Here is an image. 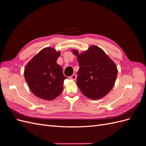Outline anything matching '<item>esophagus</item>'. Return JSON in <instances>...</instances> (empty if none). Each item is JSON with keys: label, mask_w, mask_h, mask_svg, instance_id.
Here are the masks:
<instances>
[{"label": "esophagus", "mask_w": 146, "mask_h": 146, "mask_svg": "<svg viewBox=\"0 0 146 146\" xmlns=\"http://www.w3.org/2000/svg\"><path fill=\"white\" fill-rule=\"evenodd\" d=\"M69 78L70 79V80H76V78H77V76L76 74H73L71 76L69 77Z\"/></svg>", "instance_id": "1"}]
</instances>
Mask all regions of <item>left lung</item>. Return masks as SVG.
I'll return each instance as SVG.
<instances>
[{"label": "left lung", "mask_w": 146, "mask_h": 146, "mask_svg": "<svg viewBox=\"0 0 146 146\" xmlns=\"http://www.w3.org/2000/svg\"><path fill=\"white\" fill-rule=\"evenodd\" d=\"M80 68L77 85L81 92L91 99L104 98L111 90L117 76L116 64L105 52L96 46H91L79 54L73 49Z\"/></svg>", "instance_id": "obj_1"}]
</instances>
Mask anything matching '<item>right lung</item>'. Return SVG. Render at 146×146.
<instances>
[{
    "label": "right lung",
    "mask_w": 146,
    "mask_h": 146,
    "mask_svg": "<svg viewBox=\"0 0 146 146\" xmlns=\"http://www.w3.org/2000/svg\"><path fill=\"white\" fill-rule=\"evenodd\" d=\"M61 52L54 48H43L25 66L24 77L29 88L38 98L52 100L63 90L66 77L56 63Z\"/></svg>",
    "instance_id": "right-lung-1"
}]
</instances>
